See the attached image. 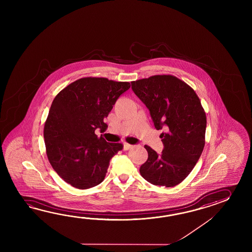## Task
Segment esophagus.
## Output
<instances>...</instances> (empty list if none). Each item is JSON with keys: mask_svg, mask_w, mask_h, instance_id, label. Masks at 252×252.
<instances>
[{"mask_svg": "<svg viewBox=\"0 0 252 252\" xmlns=\"http://www.w3.org/2000/svg\"><path fill=\"white\" fill-rule=\"evenodd\" d=\"M131 145L128 144V143H124V150H128L129 149H131Z\"/></svg>", "mask_w": 252, "mask_h": 252, "instance_id": "obj_1", "label": "esophagus"}]
</instances>
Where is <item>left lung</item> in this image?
<instances>
[{"label":"left lung","instance_id":"left-lung-1","mask_svg":"<svg viewBox=\"0 0 252 252\" xmlns=\"http://www.w3.org/2000/svg\"><path fill=\"white\" fill-rule=\"evenodd\" d=\"M134 94L150 111L157 129L166 128L161 154L145 145L149 158L139 168L148 182L172 188L193 170L204 150L206 115L200 99L184 81L170 75L131 82Z\"/></svg>","mask_w":252,"mask_h":252}]
</instances>
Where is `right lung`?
<instances>
[{
    "label": "right lung",
    "instance_id": "obj_1",
    "mask_svg": "<svg viewBox=\"0 0 252 252\" xmlns=\"http://www.w3.org/2000/svg\"><path fill=\"white\" fill-rule=\"evenodd\" d=\"M128 82L84 77L71 83L55 97L44 127L49 163L64 182L78 189L103 181L110 160L123 150L94 133L105 130L103 122Z\"/></svg>",
    "mask_w": 252,
    "mask_h": 252
}]
</instances>
